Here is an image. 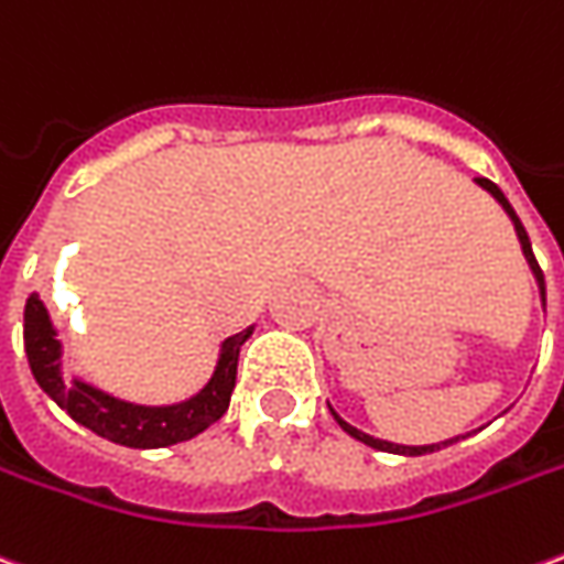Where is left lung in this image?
I'll list each match as a JSON object with an SVG mask.
<instances>
[{"label": "left lung", "instance_id": "obj_1", "mask_svg": "<svg viewBox=\"0 0 564 564\" xmlns=\"http://www.w3.org/2000/svg\"><path fill=\"white\" fill-rule=\"evenodd\" d=\"M476 183H479V186L486 188V192H491V195H495V200H498V204H501L503 210H507V216L513 219L516 235H519V243H522V253H525V259H529L531 271H534V278H538V286H541V299H543V302H546V286H543V271H541V265H538V259H534V250H531L529 231H525V226L519 223V216H516V210H513V207H510V200L503 198L501 188L495 186L491 180H486V176H479ZM329 412H333V409H329ZM333 415H336V412H333ZM336 421H338V427H341V431H345V433H350L354 440H360V443H366V446L378 448V452H393V455H427V452H436V448L452 446V443H458V440H460V436H455V440H446V443H433V446H397V443H388V440H376V436H369V433L357 431V427H350L348 421H341V419H338V415H336Z\"/></svg>", "mask_w": 564, "mask_h": 564}]
</instances>
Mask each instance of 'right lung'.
Masks as SVG:
<instances>
[{
    "mask_svg": "<svg viewBox=\"0 0 564 564\" xmlns=\"http://www.w3.org/2000/svg\"><path fill=\"white\" fill-rule=\"evenodd\" d=\"M250 333L253 329H243L238 336L223 341L214 378L192 400L173 405H137L124 403L112 393L97 391L94 384L82 381V378L69 381L63 376L61 338L54 333L45 302L39 299V293H33L26 299V308H23V348H26V360H30L39 388L48 393L61 409H66L69 419L85 424L88 431L104 436L109 443L128 448L173 446V443L198 436L214 421L223 419L231 391H235L241 345L250 338Z\"/></svg>",
    "mask_w": 564,
    "mask_h": 564,
    "instance_id": "right-lung-1",
    "label": "right lung"
}]
</instances>
